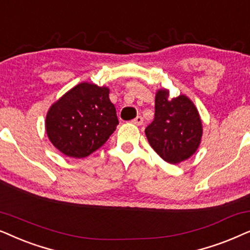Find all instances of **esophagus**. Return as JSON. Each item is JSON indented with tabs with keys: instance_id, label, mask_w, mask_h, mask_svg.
<instances>
[{
	"instance_id": "esophagus-1",
	"label": "esophagus",
	"mask_w": 250,
	"mask_h": 250,
	"mask_svg": "<svg viewBox=\"0 0 250 250\" xmlns=\"http://www.w3.org/2000/svg\"><path fill=\"white\" fill-rule=\"evenodd\" d=\"M131 122L134 123V125H143V118H142V116H137V118L132 120Z\"/></svg>"
}]
</instances>
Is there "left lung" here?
<instances>
[{"label": "left lung", "mask_w": 250, "mask_h": 250, "mask_svg": "<svg viewBox=\"0 0 250 250\" xmlns=\"http://www.w3.org/2000/svg\"><path fill=\"white\" fill-rule=\"evenodd\" d=\"M202 132L200 114L188 96L170 98L168 89L156 91L154 120L145 135L166 162L178 165L191 158L200 146Z\"/></svg>", "instance_id": "left-lung-1"}]
</instances>
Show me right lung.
<instances>
[{
  "instance_id": "obj_1",
  "label": "right lung",
  "mask_w": 250,
  "mask_h": 250,
  "mask_svg": "<svg viewBox=\"0 0 250 250\" xmlns=\"http://www.w3.org/2000/svg\"><path fill=\"white\" fill-rule=\"evenodd\" d=\"M119 125L108 86L81 82L50 106L45 131L51 144L69 158L82 159L105 144Z\"/></svg>"
}]
</instances>
